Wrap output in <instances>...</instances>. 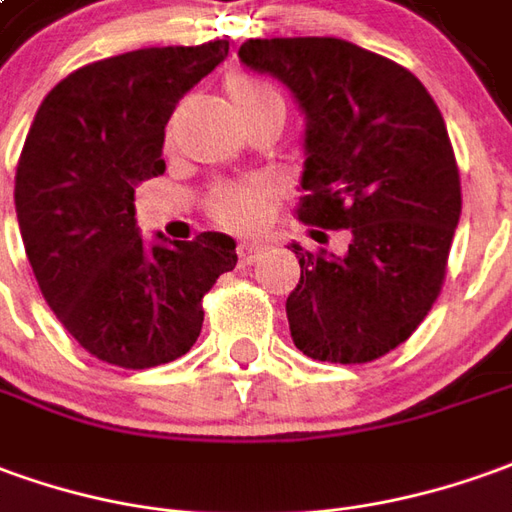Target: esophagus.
<instances>
[{"label": "esophagus", "mask_w": 512, "mask_h": 512, "mask_svg": "<svg viewBox=\"0 0 512 512\" xmlns=\"http://www.w3.org/2000/svg\"><path fill=\"white\" fill-rule=\"evenodd\" d=\"M264 250H267V245H262V242H239V248H236L239 264H253Z\"/></svg>", "instance_id": "1"}]
</instances>
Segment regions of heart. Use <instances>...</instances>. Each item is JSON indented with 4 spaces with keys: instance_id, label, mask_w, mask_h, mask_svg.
<instances>
[{
    "instance_id": "1",
    "label": "heart",
    "mask_w": 512,
    "mask_h": 512,
    "mask_svg": "<svg viewBox=\"0 0 512 512\" xmlns=\"http://www.w3.org/2000/svg\"><path fill=\"white\" fill-rule=\"evenodd\" d=\"M225 88H228V97L234 102L236 111L245 105H253V102L267 100V97H278L267 83L256 80V77H245V74H234ZM276 197V186L267 181L228 186V189H220L211 200V217L231 231L250 234V231H259L267 217L273 214Z\"/></svg>"
}]
</instances>
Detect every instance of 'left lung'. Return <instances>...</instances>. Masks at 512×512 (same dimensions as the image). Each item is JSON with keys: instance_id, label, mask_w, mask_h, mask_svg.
<instances>
[{"instance_id": "8db88e82", "label": "left lung", "mask_w": 512, "mask_h": 512, "mask_svg": "<svg viewBox=\"0 0 512 512\" xmlns=\"http://www.w3.org/2000/svg\"><path fill=\"white\" fill-rule=\"evenodd\" d=\"M239 61L278 77L306 116L301 222L348 239L345 253L292 242V343L320 362L384 357L438 301L463 209L438 105L404 66L343 38H250Z\"/></svg>"}]
</instances>
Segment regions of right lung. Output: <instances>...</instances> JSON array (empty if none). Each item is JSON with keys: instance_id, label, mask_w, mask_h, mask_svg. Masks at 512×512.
<instances>
[{"instance_id": "add662e5", "label": "right lung", "mask_w": 512, "mask_h": 512, "mask_svg": "<svg viewBox=\"0 0 512 512\" xmlns=\"http://www.w3.org/2000/svg\"><path fill=\"white\" fill-rule=\"evenodd\" d=\"M228 55V41L150 47L88 63L49 91L16 167V217L44 301L91 357L144 370L183 357L203 295L236 267L231 236L147 245L136 186L164 172L175 102Z\"/></svg>"}]
</instances>
